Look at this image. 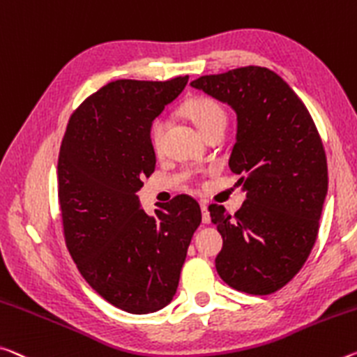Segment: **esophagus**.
I'll use <instances>...</instances> for the list:
<instances>
[{
  "mask_svg": "<svg viewBox=\"0 0 357 357\" xmlns=\"http://www.w3.org/2000/svg\"><path fill=\"white\" fill-rule=\"evenodd\" d=\"M200 208H202V220H203V224H209V222H211V218H209V211H208L206 203H200Z\"/></svg>",
  "mask_w": 357,
  "mask_h": 357,
  "instance_id": "34e87169",
  "label": "esophagus"
}]
</instances>
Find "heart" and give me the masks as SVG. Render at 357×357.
<instances>
[{
  "label": "heart",
  "instance_id": "obj_1",
  "mask_svg": "<svg viewBox=\"0 0 357 357\" xmlns=\"http://www.w3.org/2000/svg\"><path fill=\"white\" fill-rule=\"evenodd\" d=\"M185 114H188L192 122L195 123L197 128L205 135L208 130L216 127L218 123L227 121V116L218 101L211 98L199 97L192 98L185 103ZM163 132H165V121L163 119H155L151 127V144L154 149L160 148Z\"/></svg>",
  "mask_w": 357,
  "mask_h": 357
}]
</instances>
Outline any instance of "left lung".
Returning a JSON list of instances; mask_svg holds the SVG:
<instances>
[{"label": "left lung", "instance_id": "8db88e82", "mask_svg": "<svg viewBox=\"0 0 357 357\" xmlns=\"http://www.w3.org/2000/svg\"><path fill=\"white\" fill-rule=\"evenodd\" d=\"M236 114L229 167L246 194L230 216L209 206L224 245L216 270L236 291L265 296L287 284L308 259L327 195V162L313 119L294 90L260 66L190 82Z\"/></svg>", "mask_w": 357, "mask_h": 357}]
</instances>
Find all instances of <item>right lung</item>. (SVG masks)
I'll list each match as a JSON object with an SVG mask.
<instances>
[{"mask_svg": "<svg viewBox=\"0 0 357 357\" xmlns=\"http://www.w3.org/2000/svg\"><path fill=\"white\" fill-rule=\"evenodd\" d=\"M188 81L109 82L77 107L61 141L56 169L68 251L93 291L133 314L173 301L202 222L189 195L174 197L154 216L137 195L155 168L152 122Z\"/></svg>", "mask_w": 357, "mask_h": 357, "instance_id": "obj_1", "label": "right lung"}]
</instances>
